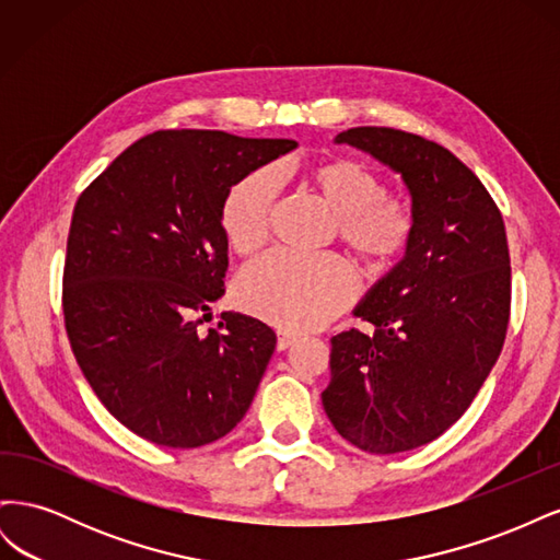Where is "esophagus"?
I'll list each match as a JSON object with an SVG mask.
<instances>
[{
    "label": "esophagus",
    "mask_w": 560,
    "mask_h": 560,
    "mask_svg": "<svg viewBox=\"0 0 560 560\" xmlns=\"http://www.w3.org/2000/svg\"><path fill=\"white\" fill-rule=\"evenodd\" d=\"M296 341L294 334H287V331H278V341H276V348L278 350H287L292 343Z\"/></svg>",
    "instance_id": "obj_1"
}]
</instances>
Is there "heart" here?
<instances>
[{
	"label": "heart",
	"mask_w": 560,
	"mask_h": 560,
	"mask_svg": "<svg viewBox=\"0 0 560 560\" xmlns=\"http://www.w3.org/2000/svg\"><path fill=\"white\" fill-rule=\"evenodd\" d=\"M306 184L336 214L338 238L369 270H385L409 249L416 233L411 200L387 194L374 167L352 159L319 161L306 171ZM276 196L278 175L270 167H257L226 191L219 229L233 252L252 254L266 243ZM235 296L245 311L280 329H315L352 301L354 276L336 254H268L243 270Z\"/></svg>",
	"instance_id": "1"
}]
</instances>
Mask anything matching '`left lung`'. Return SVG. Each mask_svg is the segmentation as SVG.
I'll use <instances>...</instances> for the list:
<instances>
[{
    "label": "left lung",
    "instance_id": "left-lung-1",
    "mask_svg": "<svg viewBox=\"0 0 560 560\" xmlns=\"http://www.w3.org/2000/svg\"><path fill=\"white\" fill-rule=\"evenodd\" d=\"M336 142L401 175L416 233L404 259L354 308L374 331L331 338L322 404L352 446L411 451L469 409L500 358L512 306L504 222L481 179L442 144L376 126L338 132Z\"/></svg>",
    "mask_w": 560,
    "mask_h": 560
}]
</instances>
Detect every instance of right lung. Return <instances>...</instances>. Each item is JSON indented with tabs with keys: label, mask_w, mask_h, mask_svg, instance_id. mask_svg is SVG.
I'll return each mask as SVG.
<instances>
[{
	"label": "right lung",
	"mask_w": 560,
	"mask_h": 560,
	"mask_svg": "<svg viewBox=\"0 0 560 560\" xmlns=\"http://www.w3.org/2000/svg\"><path fill=\"white\" fill-rule=\"evenodd\" d=\"M294 140L156 130L79 196L62 270L65 329L105 409L167 448L229 434L257 393L276 334L243 313L198 329L222 296L229 243L219 208Z\"/></svg>",
	"instance_id": "right-lung-1"
}]
</instances>
